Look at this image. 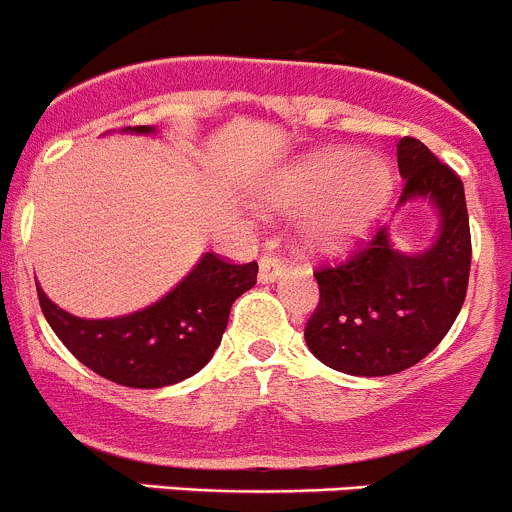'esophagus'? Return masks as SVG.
I'll return each instance as SVG.
<instances>
[{"instance_id":"1","label":"esophagus","mask_w":512,"mask_h":512,"mask_svg":"<svg viewBox=\"0 0 512 512\" xmlns=\"http://www.w3.org/2000/svg\"><path fill=\"white\" fill-rule=\"evenodd\" d=\"M284 274V264H281V259H276V256H261L259 261V284H274L279 276Z\"/></svg>"}]
</instances>
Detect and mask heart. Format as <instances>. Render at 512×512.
<instances>
[{
    "label": "heart",
    "mask_w": 512,
    "mask_h": 512,
    "mask_svg": "<svg viewBox=\"0 0 512 512\" xmlns=\"http://www.w3.org/2000/svg\"><path fill=\"white\" fill-rule=\"evenodd\" d=\"M392 191L387 158L332 145L301 158L253 198L266 211H301L299 238L306 248L342 253L377 226Z\"/></svg>",
    "instance_id": "obj_1"
}]
</instances>
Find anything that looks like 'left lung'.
Returning a JSON list of instances; mask_svg holds the SVG:
<instances>
[{
    "instance_id": "obj_1",
    "label": "left lung",
    "mask_w": 512,
    "mask_h": 512,
    "mask_svg": "<svg viewBox=\"0 0 512 512\" xmlns=\"http://www.w3.org/2000/svg\"><path fill=\"white\" fill-rule=\"evenodd\" d=\"M397 165L405 178L397 208H435V241L399 251L384 226L352 261L314 274L319 306L304 339L319 362L352 377H387L425 359L455 324L470 279L462 180L415 138L399 140Z\"/></svg>"
}]
</instances>
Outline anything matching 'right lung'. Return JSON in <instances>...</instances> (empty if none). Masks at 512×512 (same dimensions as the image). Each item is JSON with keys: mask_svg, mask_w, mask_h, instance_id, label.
<instances>
[{"mask_svg": "<svg viewBox=\"0 0 512 512\" xmlns=\"http://www.w3.org/2000/svg\"><path fill=\"white\" fill-rule=\"evenodd\" d=\"M155 135L153 125L123 128ZM259 266L226 264L203 253L173 289L133 314L82 319L60 309L37 284L42 314L60 342L100 377L135 389H160L193 377L211 362L231 304L256 284Z\"/></svg>", "mask_w": 512, "mask_h": 512, "instance_id": "obj_1", "label": "right lung"}]
</instances>
